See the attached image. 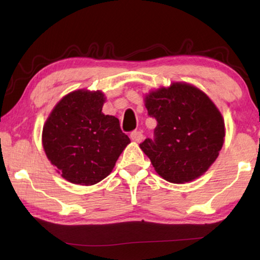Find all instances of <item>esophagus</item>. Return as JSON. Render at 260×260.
Here are the masks:
<instances>
[{"label": "esophagus", "mask_w": 260, "mask_h": 260, "mask_svg": "<svg viewBox=\"0 0 260 260\" xmlns=\"http://www.w3.org/2000/svg\"><path fill=\"white\" fill-rule=\"evenodd\" d=\"M131 139L134 141V142H138V143H140L141 141L143 140V134H142V132L141 131H134V132H132V134H131Z\"/></svg>", "instance_id": "34e87169"}]
</instances>
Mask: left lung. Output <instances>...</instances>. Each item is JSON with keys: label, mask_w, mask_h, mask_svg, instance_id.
<instances>
[{"label": "left lung", "mask_w": 260, "mask_h": 260, "mask_svg": "<svg viewBox=\"0 0 260 260\" xmlns=\"http://www.w3.org/2000/svg\"><path fill=\"white\" fill-rule=\"evenodd\" d=\"M157 120L155 139L140 144L157 174L172 183L200 178L213 164L225 141V121L219 109L200 88L173 82L144 96Z\"/></svg>", "instance_id": "obj_1"}]
</instances>
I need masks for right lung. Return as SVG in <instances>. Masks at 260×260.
<instances>
[{
    "mask_svg": "<svg viewBox=\"0 0 260 260\" xmlns=\"http://www.w3.org/2000/svg\"><path fill=\"white\" fill-rule=\"evenodd\" d=\"M105 99L101 90H73L55 105L43 125V150L69 182L91 186L102 181L131 143L119 120L102 112Z\"/></svg>",
    "mask_w": 260,
    "mask_h": 260,
    "instance_id": "right-lung-1",
    "label": "right lung"
}]
</instances>
